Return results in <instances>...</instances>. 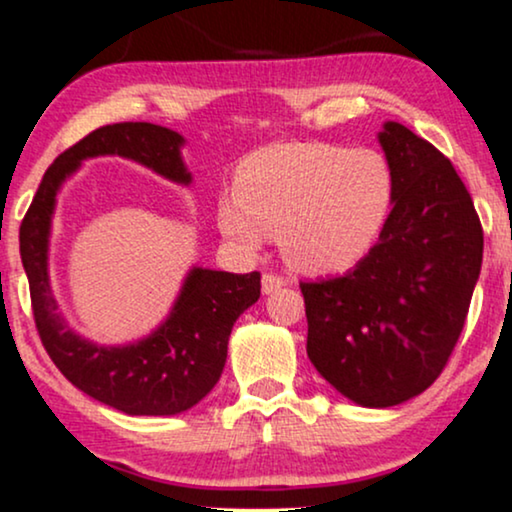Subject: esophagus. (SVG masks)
Segmentation results:
<instances>
[{"label": "esophagus", "instance_id": "esophagus-1", "mask_svg": "<svg viewBox=\"0 0 512 512\" xmlns=\"http://www.w3.org/2000/svg\"><path fill=\"white\" fill-rule=\"evenodd\" d=\"M261 287H263V294H273L280 287H285V277H280V275H275V273H263Z\"/></svg>", "mask_w": 512, "mask_h": 512}]
</instances>
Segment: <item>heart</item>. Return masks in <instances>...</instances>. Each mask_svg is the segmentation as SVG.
Instances as JSON below:
<instances>
[{
  "label": "heart",
  "mask_w": 512,
  "mask_h": 512,
  "mask_svg": "<svg viewBox=\"0 0 512 512\" xmlns=\"http://www.w3.org/2000/svg\"><path fill=\"white\" fill-rule=\"evenodd\" d=\"M389 204L391 173L377 151L285 142L244 159L218 223L244 249L280 237L292 268L337 273L370 249Z\"/></svg>",
  "instance_id": "obj_1"
}]
</instances>
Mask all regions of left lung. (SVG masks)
<instances>
[{
	"mask_svg": "<svg viewBox=\"0 0 512 512\" xmlns=\"http://www.w3.org/2000/svg\"><path fill=\"white\" fill-rule=\"evenodd\" d=\"M380 144L391 208L380 242L342 277L301 282L306 351L346 399L389 408L418 396L456 349L482 268L470 192L441 151L401 123Z\"/></svg>",
	"mask_w": 512,
	"mask_h": 512,
	"instance_id": "1",
	"label": "left lung"
}]
</instances>
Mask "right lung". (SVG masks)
Segmentation results:
<instances>
[{"mask_svg": "<svg viewBox=\"0 0 512 512\" xmlns=\"http://www.w3.org/2000/svg\"><path fill=\"white\" fill-rule=\"evenodd\" d=\"M182 142L178 132L154 123H113L92 130L47 168L18 235L44 351L68 382L128 415L182 413L216 387L232 325L261 296V273L194 268L159 330L137 344L97 346L80 339L56 311L47 273L49 227L61 182L92 156H125L187 185L192 178L180 159Z\"/></svg>", "mask_w": 512, "mask_h": 512, "instance_id": "right-lung-1", "label": "right lung"}]
</instances>
